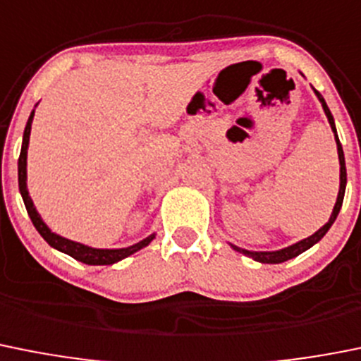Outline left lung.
I'll return each instance as SVG.
<instances>
[{
	"instance_id": "left-lung-1",
	"label": "left lung",
	"mask_w": 361,
	"mask_h": 361,
	"mask_svg": "<svg viewBox=\"0 0 361 361\" xmlns=\"http://www.w3.org/2000/svg\"><path fill=\"white\" fill-rule=\"evenodd\" d=\"M317 94V98L320 100V104H322V109L324 112H326L327 116V121H329V125H331V130L333 134H335V141H336V148H338V161H340V190H338V197H336V204L335 207H333V213L331 216H329V221H327L326 226L320 227L319 231H317L315 234H312V236L304 238V240L297 241V243H293V245L290 247H284V249L281 250H272V252H254V250H245V249H240V247L233 245L231 243V247H233L234 250H238V252L245 254V256L252 257L254 261H259V263H270V264H276V263H283V261H288L292 259V257H297L299 254H302L304 250L312 249L315 243H319L320 240L324 238V234L329 231V227L335 224L336 216H338L340 213V207H342V202H343V193H345V184H347V171H345V159H343V150H342V145H340L338 141V135H336V127H335V120H333V114L331 111H329V107H327L326 100L322 98V94H320L317 89H313Z\"/></svg>"
}]
</instances>
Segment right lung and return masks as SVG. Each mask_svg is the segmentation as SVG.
Listing matches in <instances>:
<instances>
[{
	"label": "right lung",
	"mask_w": 361,
	"mask_h": 361,
	"mask_svg": "<svg viewBox=\"0 0 361 361\" xmlns=\"http://www.w3.org/2000/svg\"><path fill=\"white\" fill-rule=\"evenodd\" d=\"M34 114L35 109L30 114L28 121H26L25 127V134H23V147H21V154H19V161H18V175H19V191H21L23 202H25L26 211H28V216L34 224L35 229L39 231L42 238L48 241V245L53 247V249L61 250V252L68 254V256L75 257L77 261H82L85 264H112L118 263V261L125 259L130 254L137 252L143 247H147L152 240L155 238V234H150L148 238L141 240L140 243H134L130 247H125V249H92V247L84 245V243H78V241L68 240V238H62L59 234L51 233L48 226H46L44 221H42L41 214L37 213L35 209L34 202H32V198L28 195V188H26V154H28V143H30V132H32V121H34Z\"/></svg>",
	"instance_id": "add662e5"
}]
</instances>
